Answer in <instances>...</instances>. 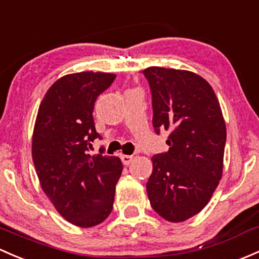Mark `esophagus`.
Instances as JSON below:
<instances>
[{"label":"esophagus","mask_w":259,"mask_h":259,"mask_svg":"<svg viewBox=\"0 0 259 259\" xmlns=\"http://www.w3.org/2000/svg\"><path fill=\"white\" fill-rule=\"evenodd\" d=\"M120 159L124 165H129L130 162L133 161V156L132 155H120Z\"/></svg>","instance_id":"obj_1"}]
</instances>
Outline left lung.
<instances>
[{"label":"left lung","instance_id":"left-lung-1","mask_svg":"<svg viewBox=\"0 0 259 259\" xmlns=\"http://www.w3.org/2000/svg\"><path fill=\"white\" fill-rule=\"evenodd\" d=\"M152 100L156 134L170 132L168 151L154 155L146 182L151 207L170 222L195 216L209 201L222 176L226 124L213 89L187 70H143Z\"/></svg>","mask_w":259,"mask_h":259}]
</instances>
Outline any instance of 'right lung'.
Segmentation results:
<instances>
[{
    "label": "right lung",
    "instance_id": "add662e5",
    "mask_svg": "<svg viewBox=\"0 0 259 259\" xmlns=\"http://www.w3.org/2000/svg\"><path fill=\"white\" fill-rule=\"evenodd\" d=\"M115 74L80 72L58 79L38 109L32 157L45 194L67 221L93 227L113 209L115 185L122 164L116 156L91 155L102 139L95 130L97 98L111 85Z\"/></svg>",
    "mask_w": 259,
    "mask_h": 259
}]
</instances>
